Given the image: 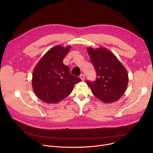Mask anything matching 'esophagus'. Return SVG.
<instances>
[{
    "instance_id": "1",
    "label": "esophagus",
    "mask_w": 153,
    "mask_h": 153,
    "mask_svg": "<svg viewBox=\"0 0 153 153\" xmlns=\"http://www.w3.org/2000/svg\"><path fill=\"white\" fill-rule=\"evenodd\" d=\"M79 77H80V78L82 79V80H85V75H84L83 74H80Z\"/></svg>"
}]
</instances>
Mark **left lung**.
<instances>
[{"mask_svg": "<svg viewBox=\"0 0 153 153\" xmlns=\"http://www.w3.org/2000/svg\"><path fill=\"white\" fill-rule=\"evenodd\" d=\"M97 78L86 81L93 95L104 103L119 100L125 92L128 83L126 70L117 57L105 48H87Z\"/></svg>", "mask_w": 153, "mask_h": 153, "instance_id": "left-lung-1", "label": "left lung"}]
</instances>
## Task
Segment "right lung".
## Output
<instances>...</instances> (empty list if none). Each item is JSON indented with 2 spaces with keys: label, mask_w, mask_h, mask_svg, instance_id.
Here are the masks:
<instances>
[{
  "label": "right lung",
  "mask_w": 153,
  "mask_h": 153,
  "mask_svg": "<svg viewBox=\"0 0 153 153\" xmlns=\"http://www.w3.org/2000/svg\"><path fill=\"white\" fill-rule=\"evenodd\" d=\"M71 46L57 45L48 50L36 65L32 86L36 95L47 103H57L69 96L74 85L82 80L70 73L63 63Z\"/></svg>",
  "instance_id": "right-lung-1"
}]
</instances>
